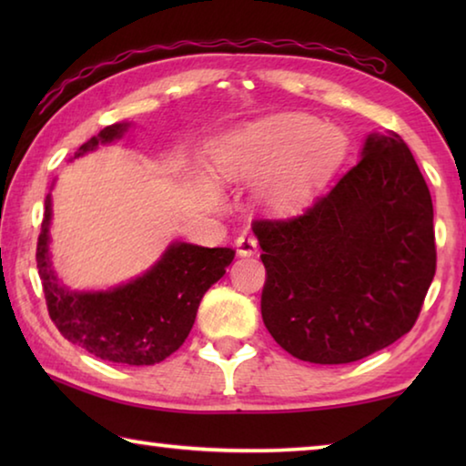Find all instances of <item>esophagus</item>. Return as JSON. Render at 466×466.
Returning <instances> with one entry per match:
<instances>
[{"label": "esophagus", "mask_w": 466, "mask_h": 466, "mask_svg": "<svg viewBox=\"0 0 466 466\" xmlns=\"http://www.w3.org/2000/svg\"><path fill=\"white\" fill-rule=\"evenodd\" d=\"M236 248H238L240 257L255 255V252H257V238H255V236L244 232V234L238 236V238H236Z\"/></svg>", "instance_id": "34e87169"}]
</instances>
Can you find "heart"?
I'll return each mask as SVG.
<instances>
[{
  "label": "heart",
  "mask_w": 466,
  "mask_h": 466,
  "mask_svg": "<svg viewBox=\"0 0 466 466\" xmlns=\"http://www.w3.org/2000/svg\"><path fill=\"white\" fill-rule=\"evenodd\" d=\"M345 154V136L310 115H278L232 133L216 152L218 172L230 183L261 180L258 199L275 214L309 201ZM211 199H219L211 191Z\"/></svg>",
  "instance_id": "heart-1"
}]
</instances>
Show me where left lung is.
<instances>
[{
    "mask_svg": "<svg viewBox=\"0 0 466 466\" xmlns=\"http://www.w3.org/2000/svg\"><path fill=\"white\" fill-rule=\"evenodd\" d=\"M252 232L265 327L310 364H350L409 333L436 275L430 188L394 131L370 133L361 160L304 214Z\"/></svg>",
    "mask_w": 466,
    "mask_h": 466,
    "instance_id": "left-lung-1",
    "label": "left lung"
}]
</instances>
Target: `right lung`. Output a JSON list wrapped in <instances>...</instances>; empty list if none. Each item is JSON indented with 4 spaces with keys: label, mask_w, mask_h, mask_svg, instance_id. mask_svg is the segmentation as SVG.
I'll use <instances>...</instances> for the list:
<instances>
[{
    "label": "right lung",
    "mask_w": 466,
    "mask_h": 466,
    "mask_svg": "<svg viewBox=\"0 0 466 466\" xmlns=\"http://www.w3.org/2000/svg\"><path fill=\"white\" fill-rule=\"evenodd\" d=\"M129 123H115L90 137L77 156L123 137ZM51 195L36 244V267L46 310L69 343L100 360L125 366H154L185 343L205 291L226 273L232 248L172 242L152 269L106 291H72L61 286L49 257Z\"/></svg>",
    "instance_id": "obj_1"
}]
</instances>
